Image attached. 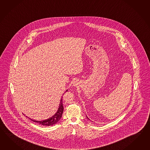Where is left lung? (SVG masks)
Wrapping results in <instances>:
<instances>
[{"label":"left lung","mask_w":150,"mask_h":150,"mask_svg":"<svg viewBox=\"0 0 150 150\" xmlns=\"http://www.w3.org/2000/svg\"><path fill=\"white\" fill-rule=\"evenodd\" d=\"M87 118H88V117L87 116ZM88 119H89V118H88Z\"/></svg>","instance_id":"8db88e82"}]
</instances>
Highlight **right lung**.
I'll return each mask as SVG.
<instances>
[{
  "instance_id": "right-lung-1",
  "label": "right lung",
  "mask_w": 150,
  "mask_h": 150,
  "mask_svg": "<svg viewBox=\"0 0 150 150\" xmlns=\"http://www.w3.org/2000/svg\"><path fill=\"white\" fill-rule=\"evenodd\" d=\"M68 90L66 91H67ZM64 94V93H63ZM63 103H62V97L60 100V105L58 108V110L57 111V112L55 113V115L51 117L50 118L47 119V120H35L30 119L32 121H33L34 122H35L39 124L45 126H50L53 125L54 124L57 123L60 119L62 117V115L63 113Z\"/></svg>"
}]
</instances>
